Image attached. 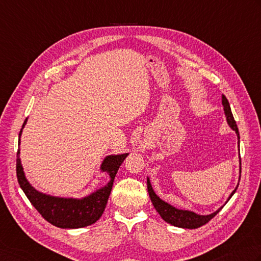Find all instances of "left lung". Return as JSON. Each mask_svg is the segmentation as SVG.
Instances as JSON below:
<instances>
[{"label":"left lung","mask_w":261,"mask_h":261,"mask_svg":"<svg viewBox=\"0 0 261 261\" xmlns=\"http://www.w3.org/2000/svg\"><path fill=\"white\" fill-rule=\"evenodd\" d=\"M222 104L224 106V114H225L226 117V122L228 126L231 127V129L236 132L237 136H238V146H239V151H240V135H239V129H238V125H237V122L234 120L233 114H232V111H231V107H229V103L227 98L224 95H222ZM240 165H241V158H240ZM241 172V171H240ZM241 176V175H240ZM239 181H240V177H239ZM239 186V185H238ZM237 188L234 189L232 191L231 195L228 196L226 202L229 200V199L232 198V196L236 193ZM147 188H148V193H149V197H150V200L152 202V205H154L155 209L160 214L161 217L164 219V221L168 224H171L173 226H176V227H182V228H198L202 225H205L207 224L211 219L217 215L219 213V211L223 208V206L221 208H218L216 212H214L212 214H209V215H199V214L195 213V212H191V211H188V209H178L174 206L170 205V203L162 200V199L158 197L154 189L151 187V183L149 177H147ZM225 202V203H226Z\"/></svg>","instance_id":"1"}]
</instances>
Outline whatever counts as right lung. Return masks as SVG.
Wrapping results in <instances>:
<instances>
[{
	"label": "right lung",
	"instance_id": "right-lung-1",
	"mask_svg": "<svg viewBox=\"0 0 261 261\" xmlns=\"http://www.w3.org/2000/svg\"><path fill=\"white\" fill-rule=\"evenodd\" d=\"M28 117L24 120L19 132V149L17 152V177L20 188L27 196L32 205L52 225L60 228H81L96 223L105 211L107 200L111 195L115 175L129 152L119 155H109L101 162L99 170L109 175V182L104 187L96 189L90 195L83 198L59 197L40 192L30 185L25 177L20 160V138Z\"/></svg>",
	"mask_w": 261,
	"mask_h": 261
}]
</instances>
